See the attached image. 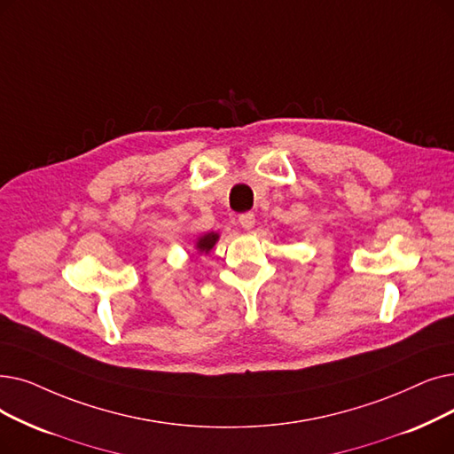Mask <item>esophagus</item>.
I'll return each instance as SVG.
<instances>
[{
  "label": "esophagus",
  "instance_id": "obj_1",
  "mask_svg": "<svg viewBox=\"0 0 454 454\" xmlns=\"http://www.w3.org/2000/svg\"><path fill=\"white\" fill-rule=\"evenodd\" d=\"M254 224H255V215L254 213H243V215H239V226L241 228H245V230H252L254 228Z\"/></svg>",
  "mask_w": 454,
  "mask_h": 454
}]
</instances>
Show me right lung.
Returning a JSON list of instances; mask_svg holds the SVG:
<instances>
[{
  "mask_svg": "<svg viewBox=\"0 0 454 454\" xmlns=\"http://www.w3.org/2000/svg\"><path fill=\"white\" fill-rule=\"evenodd\" d=\"M216 239H219V235L216 233H213V231L206 233L204 238H200L199 243H196V248H199L200 252H209L213 248V245L216 243Z\"/></svg>",
  "mask_w": 454,
  "mask_h": 454,
  "instance_id": "add662e5",
  "label": "right lung"
}]
</instances>
